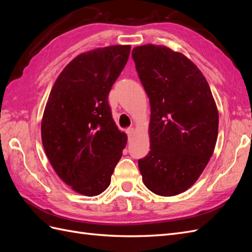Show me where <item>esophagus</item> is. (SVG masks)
<instances>
[{"instance_id":"34e87169","label":"esophagus","mask_w":252,"mask_h":252,"mask_svg":"<svg viewBox=\"0 0 252 252\" xmlns=\"http://www.w3.org/2000/svg\"><path fill=\"white\" fill-rule=\"evenodd\" d=\"M135 133V129L133 127L131 128H128L127 129V134H128V138H131V136H133Z\"/></svg>"}]
</instances>
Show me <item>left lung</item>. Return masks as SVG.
<instances>
[{
  "label": "left lung",
  "mask_w": 252,
  "mask_h": 252,
  "mask_svg": "<svg viewBox=\"0 0 252 252\" xmlns=\"http://www.w3.org/2000/svg\"><path fill=\"white\" fill-rule=\"evenodd\" d=\"M150 102V151L139 159L150 191L171 196L199 179L213 154L219 113L210 87L191 61L165 46L132 49Z\"/></svg>",
  "instance_id": "obj_1"
}]
</instances>
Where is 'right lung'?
<instances>
[{"mask_svg":"<svg viewBox=\"0 0 252 252\" xmlns=\"http://www.w3.org/2000/svg\"><path fill=\"white\" fill-rule=\"evenodd\" d=\"M129 53V45H117L78 56L60 73L45 107V152L62 181L84 195H98L108 188L126 146L108 94Z\"/></svg>","mask_w":252,"mask_h":252,"instance_id":"right-lung-1","label":"right lung"}]
</instances>
